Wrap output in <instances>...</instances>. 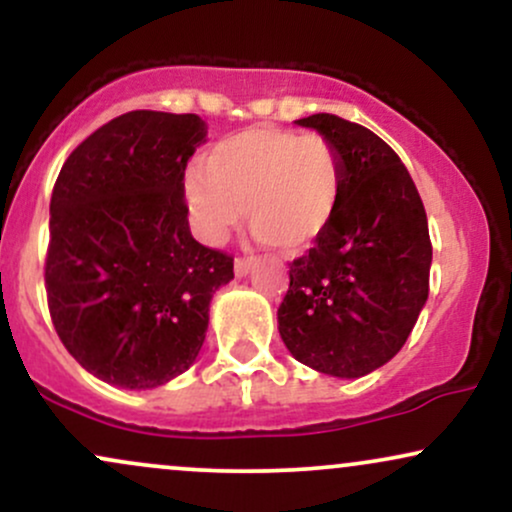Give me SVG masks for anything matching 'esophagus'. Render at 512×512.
<instances>
[{"instance_id": "1", "label": "esophagus", "mask_w": 512, "mask_h": 512, "mask_svg": "<svg viewBox=\"0 0 512 512\" xmlns=\"http://www.w3.org/2000/svg\"><path fill=\"white\" fill-rule=\"evenodd\" d=\"M233 269H236V276H245L252 269V260H245V257H236V262H233Z\"/></svg>"}]
</instances>
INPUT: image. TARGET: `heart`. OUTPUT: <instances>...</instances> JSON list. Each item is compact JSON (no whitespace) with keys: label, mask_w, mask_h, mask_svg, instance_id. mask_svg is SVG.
Here are the masks:
<instances>
[{"label":"heart","mask_w":512,"mask_h":512,"mask_svg":"<svg viewBox=\"0 0 512 512\" xmlns=\"http://www.w3.org/2000/svg\"><path fill=\"white\" fill-rule=\"evenodd\" d=\"M199 170L185 195L209 240L226 236L245 207L257 236L296 255L332 231L344 204L342 154L322 134L248 127L211 146Z\"/></svg>","instance_id":"heart-1"}]
</instances>
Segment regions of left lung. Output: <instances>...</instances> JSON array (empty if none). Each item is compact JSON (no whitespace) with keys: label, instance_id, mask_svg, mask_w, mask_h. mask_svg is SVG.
Segmentation results:
<instances>
[{"label":"left lung","instance_id":"1","mask_svg":"<svg viewBox=\"0 0 512 512\" xmlns=\"http://www.w3.org/2000/svg\"><path fill=\"white\" fill-rule=\"evenodd\" d=\"M296 122L337 146L346 185L332 231L289 264L279 334L317 373L361 378L402 349L428 298L426 209L378 134L330 113Z\"/></svg>","mask_w":512,"mask_h":512}]
</instances>
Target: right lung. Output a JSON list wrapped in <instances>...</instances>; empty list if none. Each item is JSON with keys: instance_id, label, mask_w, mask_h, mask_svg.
Returning <instances> with one entry per match:
<instances>
[{"instance_id": "1", "label": "right lung", "mask_w": 512, "mask_h": 512, "mask_svg": "<svg viewBox=\"0 0 512 512\" xmlns=\"http://www.w3.org/2000/svg\"><path fill=\"white\" fill-rule=\"evenodd\" d=\"M207 139L197 115L132 110L69 154L50 199L45 291L81 368L151 390L195 363L233 257L190 233L185 168Z\"/></svg>"}]
</instances>
